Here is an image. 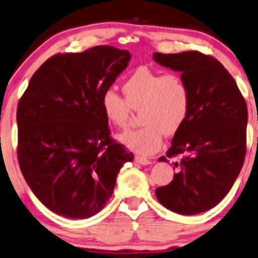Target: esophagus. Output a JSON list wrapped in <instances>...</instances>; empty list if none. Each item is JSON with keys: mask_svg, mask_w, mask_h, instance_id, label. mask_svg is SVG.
Segmentation results:
<instances>
[{"mask_svg": "<svg viewBox=\"0 0 258 258\" xmlns=\"http://www.w3.org/2000/svg\"><path fill=\"white\" fill-rule=\"evenodd\" d=\"M135 161H136V163H139L140 165H149V164H152L151 160H148V159H146L144 157H140V155H136Z\"/></svg>", "mask_w": 258, "mask_h": 258, "instance_id": "obj_1", "label": "esophagus"}]
</instances>
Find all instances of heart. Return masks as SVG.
I'll use <instances>...</instances> for the list:
<instances>
[{
    "mask_svg": "<svg viewBox=\"0 0 258 258\" xmlns=\"http://www.w3.org/2000/svg\"><path fill=\"white\" fill-rule=\"evenodd\" d=\"M124 99L112 90L105 91L100 106L105 118L117 128H125L130 109L140 110L142 128L119 135L129 149L142 155L153 154L163 144L164 134L174 135L186 122L191 107L189 86L182 76L161 74L140 67L123 82Z\"/></svg>",
    "mask_w": 258,
    "mask_h": 258,
    "instance_id": "1",
    "label": "heart"
}]
</instances>
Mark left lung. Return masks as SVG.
Masks as SVG:
<instances>
[{
  "mask_svg": "<svg viewBox=\"0 0 258 258\" xmlns=\"http://www.w3.org/2000/svg\"><path fill=\"white\" fill-rule=\"evenodd\" d=\"M160 66L179 72L189 86L191 107L176 133L167 158L180 154L172 182L155 189L165 208L194 215L227 195L245 159L247 109L239 88L218 59L197 51L153 55ZM159 161H167L165 157Z\"/></svg>",
  "mask_w": 258,
  "mask_h": 258,
  "instance_id": "1",
  "label": "left lung"
}]
</instances>
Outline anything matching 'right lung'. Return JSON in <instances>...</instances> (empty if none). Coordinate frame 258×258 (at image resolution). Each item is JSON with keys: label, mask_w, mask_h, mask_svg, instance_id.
I'll return each mask as SVG.
<instances>
[{"label": "right lung", "mask_w": 258, "mask_h": 258, "mask_svg": "<svg viewBox=\"0 0 258 258\" xmlns=\"http://www.w3.org/2000/svg\"><path fill=\"white\" fill-rule=\"evenodd\" d=\"M128 50L94 46L50 57L18 105V159L25 180L50 211L71 219L99 213L134 154L110 138L101 95L129 64Z\"/></svg>", "instance_id": "obj_1"}]
</instances>
